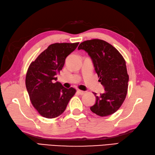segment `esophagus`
I'll list each match as a JSON object with an SVG mask.
<instances>
[{"mask_svg": "<svg viewBox=\"0 0 155 155\" xmlns=\"http://www.w3.org/2000/svg\"><path fill=\"white\" fill-rule=\"evenodd\" d=\"M78 93L80 94V95H83V94H84L85 93H86V91H82V90H78Z\"/></svg>", "mask_w": 155, "mask_h": 155, "instance_id": "esophagus-1", "label": "esophagus"}]
</instances>
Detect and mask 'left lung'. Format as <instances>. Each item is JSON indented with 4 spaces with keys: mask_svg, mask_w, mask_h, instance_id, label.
Returning <instances> with one entry per match:
<instances>
[{
    "mask_svg": "<svg viewBox=\"0 0 155 155\" xmlns=\"http://www.w3.org/2000/svg\"><path fill=\"white\" fill-rule=\"evenodd\" d=\"M78 49L90 55L105 90L98 96L94 93L96 102L91 111L102 117L112 114L122 106L128 91L129 77L124 58L114 47L97 39L81 43Z\"/></svg>",
    "mask_w": 155,
    "mask_h": 155,
    "instance_id": "8db88e82",
    "label": "left lung"
}]
</instances>
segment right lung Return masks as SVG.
I'll use <instances>...</instances> for the list:
<instances>
[{
	"label": "right lung",
	"instance_id": "obj_1",
	"mask_svg": "<svg viewBox=\"0 0 155 155\" xmlns=\"http://www.w3.org/2000/svg\"><path fill=\"white\" fill-rule=\"evenodd\" d=\"M78 44H51L28 68L25 84L29 98L34 108L43 117L54 118L61 115L76 92L74 87L67 89L55 81L66 58L77 48Z\"/></svg>",
	"mask_w": 155,
	"mask_h": 155
}]
</instances>
